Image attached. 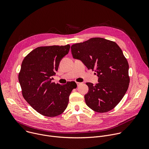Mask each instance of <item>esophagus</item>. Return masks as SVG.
<instances>
[{"label":"esophagus","mask_w":149,"mask_h":149,"mask_svg":"<svg viewBox=\"0 0 149 149\" xmlns=\"http://www.w3.org/2000/svg\"><path fill=\"white\" fill-rule=\"evenodd\" d=\"M82 83L81 82H77V86H79V85H81Z\"/></svg>","instance_id":"obj_1"}]
</instances>
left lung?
Returning a JSON list of instances; mask_svg holds the SVG:
<instances>
[{
	"instance_id": "left-lung-1",
	"label": "left lung",
	"mask_w": 149,
	"mask_h": 149,
	"mask_svg": "<svg viewBox=\"0 0 149 149\" xmlns=\"http://www.w3.org/2000/svg\"><path fill=\"white\" fill-rule=\"evenodd\" d=\"M75 59L81 60L88 70H95L98 83L87 82L88 92L86 103L93 110L105 113L120 102L129 88L128 62L115 42L93 38L71 46Z\"/></svg>"
}]
</instances>
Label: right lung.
I'll return each instance as SVG.
<instances>
[{
	"mask_svg": "<svg viewBox=\"0 0 149 149\" xmlns=\"http://www.w3.org/2000/svg\"><path fill=\"white\" fill-rule=\"evenodd\" d=\"M70 45L38 47L22 61L18 75L22 95L39 114L55 117L67 109L75 82L61 85L52 82L61 60L68 54Z\"/></svg>",
	"mask_w": 149,
	"mask_h": 149,
	"instance_id": "add662e5",
	"label": "right lung"
}]
</instances>
